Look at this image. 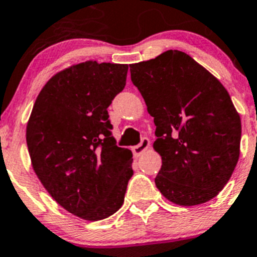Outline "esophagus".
<instances>
[{
	"label": "esophagus",
	"mask_w": 257,
	"mask_h": 257,
	"mask_svg": "<svg viewBox=\"0 0 257 257\" xmlns=\"http://www.w3.org/2000/svg\"><path fill=\"white\" fill-rule=\"evenodd\" d=\"M149 146H150V140L146 137H144L141 140V142L137 145V146H133L132 147V151H133V155L135 156H141L142 154L145 153V151L149 149Z\"/></svg>",
	"instance_id": "esophagus-1"
}]
</instances>
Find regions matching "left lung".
Here are the masks:
<instances>
[{"mask_svg": "<svg viewBox=\"0 0 257 257\" xmlns=\"http://www.w3.org/2000/svg\"><path fill=\"white\" fill-rule=\"evenodd\" d=\"M129 67L156 125L153 146L162 156L156 187L184 207L215 198L239 159L242 124L227 90L178 50Z\"/></svg>", "mask_w": 257, "mask_h": 257, "instance_id": "1", "label": "left lung"}]
</instances>
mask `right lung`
<instances>
[{"instance_id":"1","label":"right lung","mask_w":257,"mask_h":257,"mask_svg":"<svg viewBox=\"0 0 257 257\" xmlns=\"http://www.w3.org/2000/svg\"><path fill=\"white\" fill-rule=\"evenodd\" d=\"M126 73L128 64L67 67L44 85L27 122L35 173L59 206L86 221L113 215L133 175L132 151L116 146L107 112Z\"/></svg>"}]
</instances>
